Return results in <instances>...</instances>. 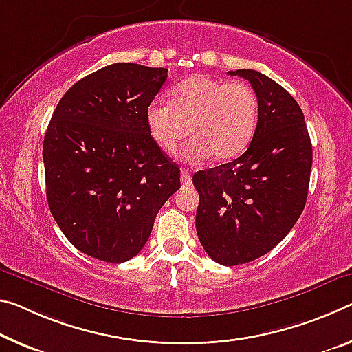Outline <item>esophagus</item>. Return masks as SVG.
Segmentation results:
<instances>
[{
	"label": "esophagus",
	"instance_id": "obj_1",
	"mask_svg": "<svg viewBox=\"0 0 352 352\" xmlns=\"http://www.w3.org/2000/svg\"><path fill=\"white\" fill-rule=\"evenodd\" d=\"M180 180H182V185H183V186H188V185H191V182H192V177H191V174H189V170H188V169H182Z\"/></svg>",
	"mask_w": 352,
	"mask_h": 352
}]
</instances>
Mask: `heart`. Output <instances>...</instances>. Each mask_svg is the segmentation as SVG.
I'll return each instance as SVG.
<instances>
[{"label": "heart", "instance_id": "obj_1", "mask_svg": "<svg viewBox=\"0 0 352 352\" xmlns=\"http://www.w3.org/2000/svg\"><path fill=\"white\" fill-rule=\"evenodd\" d=\"M256 122L258 97L252 86L204 75L182 81L170 103L156 100L147 108L150 135L166 152H174L192 133L182 152L189 163H202L211 155L221 161L241 155L252 141Z\"/></svg>", "mask_w": 352, "mask_h": 352}]
</instances>
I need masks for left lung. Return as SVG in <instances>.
Segmentation results:
<instances>
[{
    "label": "left lung",
    "instance_id": "1",
    "mask_svg": "<svg viewBox=\"0 0 352 352\" xmlns=\"http://www.w3.org/2000/svg\"><path fill=\"white\" fill-rule=\"evenodd\" d=\"M250 82L258 122L249 148L232 163L199 170L196 228L216 263L256 260L285 238L304 211L311 142L302 109L280 85L256 70L228 72Z\"/></svg>",
    "mask_w": 352,
    "mask_h": 352
}]
</instances>
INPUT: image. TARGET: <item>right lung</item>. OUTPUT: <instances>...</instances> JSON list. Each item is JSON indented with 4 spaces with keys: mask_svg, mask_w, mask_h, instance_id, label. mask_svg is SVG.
<instances>
[{
    "mask_svg": "<svg viewBox=\"0 0 352 352\" xmlns=\"http://www.w3.org/2000/svg\"><path fill=\"white\" fill-rule=\"evenodd\" d=\"M166 80L161 67L111 64L75 82L56 106L43 139L47 200L82 254L131 260L180 189V169L147 125L148 104Z\"/></svg>",
    "mask_w": 352,
    "mask_h": 352,
    "instance_id": "obj_1",
    "label": "right lung"
}]
</instances>
